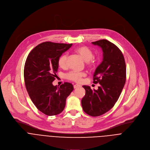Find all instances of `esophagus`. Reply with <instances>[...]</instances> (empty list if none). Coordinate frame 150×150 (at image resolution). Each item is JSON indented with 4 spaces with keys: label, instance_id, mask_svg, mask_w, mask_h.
<instances>
[{
    "label": "esophagus",
    "instance_id": "esophagus-1",
    "mask_svg": "<svg viewBox=\"0 0 150 150\" xmlns=\"http://www.w3.org/2000/svg\"><path fill=\"white\" fill-rule=\"evenodd\" d=\"M81 87L80 85H78V84H75L74 85V88L75 89V88H79Z\"/></svg>",
    "mask_w": 150,
    "mask_h": 150
}]
</instances>
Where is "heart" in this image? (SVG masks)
Instances as JSON below:
<instances>
[{
	"instance_id": "obj_1",
	"label": "heart",
	"mask_w": 150,
	"mask_h": 150,
	"mask_svg": "<svg viewBox=\"0 0 150 150\" xmlns=\"http://www.w3.org/2000/svg\"><path fill=\"white\" fill-rule=\"evenodd\" d=\"M75 52L79 54L85 62H87V64L88 67H93L96 65L97 60L93 57L94 53L89 47L87 46H80L75 49ZM57 63L59 67L65 68L68 65V54H62L59 57ZM85 76H86L85 72H79L74 71H70L65 75L67 79L76 82H80L82 78Z\"/></svg>"
}]
</instances>
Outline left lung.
<instances>
[{"label":"left lung","instance_id":"8db88e82","mask_svg":"<svg viewBox=\"0 0 150 150\" xmlns=\"http://www.w3.org/2000/svg\"><path fill=\"white\" fill-rule=\"evenodd\" d=\"M92 44L100 46L103 52L101 63L93 75V83L100 84L98 90L83 85L85 95L81 100L83 111L91 116H99L109 111L117 101L126 82V68L120 50L107 40Z\"/></svg>","mask_w":150,"mask_h":150}]
</instances>
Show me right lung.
<instances>
[{
    "mask_svg": "<svg viewBox=\"0 0 150 150\" xmlns=\"http://www.w3.org/2000/svg\"><path fill=\"white\" fill-rule=\"evenodd\" d=\"M72 44L42 42L29 53L24 66L26 89L36 108L47 116L60 113L67 98L74 90L72 83L65 82L57 87L52 82L58 69V59Z\"/></svg>",
    "mask_w": 150,
    "mask_h": 150,
    "instance_id": "obj_1",
    "label": "right lung"
}]
</instances>
